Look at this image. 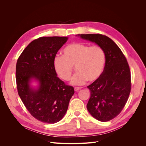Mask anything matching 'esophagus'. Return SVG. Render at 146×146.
I'll return each mask as SVG.
<instances>
[{"mask_svg": "<svg viewBox=\"0 0 146 146\" xmlns=\"http://www.w3.org/2000/svg\"><path fill=\"white\" fill-rule=\"evenodd\" d=\"M81 89H82L81 87H75L74 88V90L76 91H78V90H80Z\"/></svg>", "mask_w": 146, "mask_h": 146, "instance_id": "34e87169", "label": "esophagus"}]
</instances>
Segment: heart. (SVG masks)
I'll list each match as a JSON object with an SVG mask.
<instances>
[{"mask_svg": "<svg viewBox=\"0 0 146 146\" xmlns=\"http://www.w3.org/2000/svg\"><path fill=\"white\" fill-rule=\"evenodd\" d=\"M62 54L63 56L54 58L55 70L61 78L68 81L76 66L77 72L72 79L73 85H83L87 80L95 82L104 72L106 55L100 46H90L83 42H73L63 48Z\"/></svg>", "mask_w": 146, "mask_h": 146, "instance_id": "obj_1", "label": "heart"}]
</instances>
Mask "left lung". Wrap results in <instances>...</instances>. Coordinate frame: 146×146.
I'll return each instance as SVG.
<instances>
[{"instance_id":"1","label":"left lung","mask_w":146,"mask_h":146,"mask_svg":"<svg viewBox=\"0 0 146 146\" xmlns=\"http://www.w3.org/2000/svg\"><path fill=\"white\" fill-rule=\"evenodd\" d=\"M82 39L104 48L106 60L104 72L87 88L90 98L86 107L95 119L107 122L116 117L127 103L131 91V74L125 55L111 39L102 34H82Z\"/></svg>"}]
</instances>
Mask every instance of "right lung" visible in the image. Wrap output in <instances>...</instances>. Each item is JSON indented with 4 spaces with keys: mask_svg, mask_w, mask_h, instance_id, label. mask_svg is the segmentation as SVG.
<instances>
[{
    "mask_svg": "<svg viewBox=\"0 0 146 146\" xmlns=\"http://www.w3.org/2000/svg\"><path fill=\"white\" fill-rule=\"evenodd\" d=\"M68 39L46 36L35 39L17 61L16 80L18 94L31 115L44 123L60 121L67 111L69 100L74 94V88L66 85L56 76L54 66L57 52ZM32 78L39 82L36 90L29 86Z\"/></svg>",
    "mask_w": 146,
    "mask_h": 146,
    "instance_id": "right-lung-1",
    "label": "right lung"
}]
</instances>
